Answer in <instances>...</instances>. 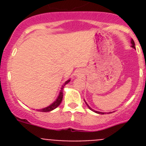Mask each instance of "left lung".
Instances as JSON below:
<instances>
[{
	"label": "left lung",
	"instance_id": "8db88e82",
	"mask_svg": "<svg viewBox=\"0 0 146 146\" xmlns=\"http://www.w3.org/2000/svg\"><path fill=\"white\" fill-rule=\"evenodd\" d=\"M131 44H132V45H131V47H133V48H135V42H134V40H133V39H131ZM86 105H87V106L88 107V108H89V109H90V110H93V111H94V112H95V113H99V114H104V113H101V112L95 111V110H92V109H91V108H90V107L88 106V104L86 102Z\"/></svg>",
	"mask_w": 146,
	"mask_h": 146
}]
</instances>
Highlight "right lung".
<instances>
[{
    "instance_id": "1",
    "label": "right lung",
    "mask_w": 146,
    "mask_h": 146,
    "mask_svg": "<svg viewBox=\"0 0 146 146\" xmlns=\"http://www.w3.org/2000/svg\"><path fill=\"white\" fill-rule=\"evenodd\" d=\"M69 81H70V80H67L66 82L64 83V86H62L61 90H60V94H59L58 97V99H56V101H55V102L52 103L51 105L48 106L47 108H43V109H41V110H38V111H40V112H50V111H51V110H52L55 109V108H57V107H58L59 105H60V103H61L62 99H63V89H64V87L65 86V85H66L67 83L69 82Z\"/></svg>"
}]
</instances>
